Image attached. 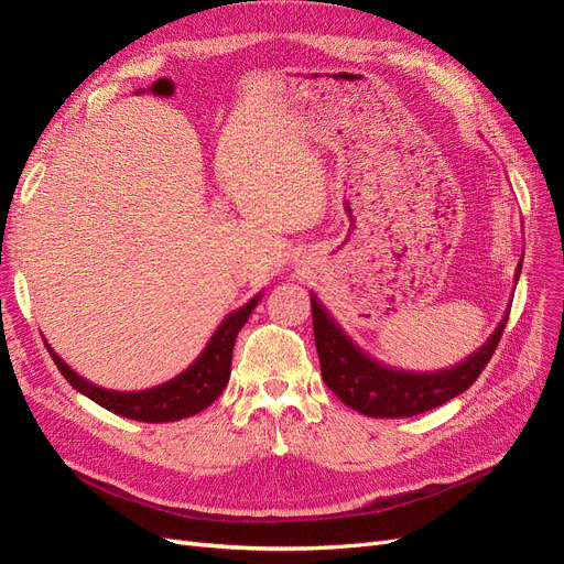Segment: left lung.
<instances>
[{
	"mask_svg": "<svg viewBox=\"0 0 564 564\" xmlns=\"http://www.w3.org/2000/svg\"><path fill=\"white\" fill-rule=\"evenodd\" d=\"M311 305L324 383H327L334 395H338L340 402L373 419L416 416L468 390L491 360L508 322L506 315L487 344L456 367L431 373H414L390 369L371 360L367 352L357 348L344 334V329L322 308V303L315 296H311Z\"/></svg>",
	"mask_w": 564,
	"mask_h": 564,
	"instance_id": "8db88e82",
	"label": "left lung"
}]
</instances>
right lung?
Segmentation results:
<instances>
[{
	"mask_svg": "<svg viewBox=\"0 0 564 564\" xmlns=\"http://www.w3.org/2000/svg\"><path fill=\"white\" fill-rule=\"evenodd\" d=\"M259 299L261 294L253 296L247 305H242L240 311L230 313L224 322H220V327L212 336L204 352L183 373H178L176 379L148 390L117 392V390L94 386L87 379H82L77 371L67 367L48 346L46 350L51 352V357H54V362L67 379V383H70L75 390H79L82 395L94 400L96 404L106 406L108 412L133 419V421H145V423L178 421L202 412V409H207L228 386L237 332L245 327V322L256 308V301Z\"/></svg>",
	"mask_w": 564,
	"mask_h": 564,
	"instance_id": "1",
	"label": "right lung"
}]
</instances>
